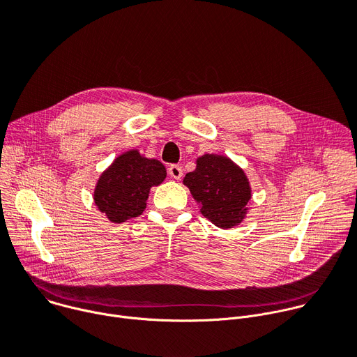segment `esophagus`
Listing matches in <instances>:
<instances>
[{
	"instance_id": "1",
	"label": "esophagus",
	"mask_w": 357,
	"mask_h": 357,
	"mask_svg": "<svg viewBox=\"0 0 357 357\" xmlns=\"http://www.w3.org/2000/svg\"><path fill=\"white\" fill-rule=\"evenodd\" d=\"M168 174H169L174 179L179 181V179L182 178V174H183V172H182V168H181L179 165H175V164H174V165H171V167L168 168Z\"/></svg>"
}]
</instances>
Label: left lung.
Segmentation results:
<instances>
[{"label": "left lung", "instance_id": "1", "mask_svg": "<svg viewBox=\"0 0 357 357\" xmlns=\"http://www.w3.org/2000/svg\"><path fill=\"white\" fill-rule=\"evenodd\" d=\"M183 183L202 206L200 213L220 229L243 222L251 199L244 171L230 158L205 154L196 160V169L186 174Z\"/></svg>", "mask_w": 357, "mask_h": 357}]
</instances>
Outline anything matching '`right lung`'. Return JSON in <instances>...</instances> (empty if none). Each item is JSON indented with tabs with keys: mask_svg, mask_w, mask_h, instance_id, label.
Masks as SVG:
<instances>
[{
	"mask_svg": "<svg viewBox=\"0 0 357 357\" xmlns=\"http://www.w3.org/2000/svg\"><path fill=\"white\" fill-rule=\"evenodd\" d=\"M165 176L167 169L158 160L145 158L137 149H130L98 178L96 206L113 223L137 218L146 208L151 188L162 183Z\"/></svg>",
	"mask_w": 357,
	"mask_h": 357,
	"instance_id": "right-lung-1",
	"label": "right lung"
}]
</instances>
